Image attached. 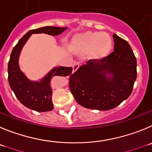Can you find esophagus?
<instances>
[{"instance_id":"obj_1","label":"esophagus","mask_w":152,"mask_h":152,"mask_svg":"<svg viewBox=\"0 0 152 152\" xmlns=\"http://www.w3.org/2000/svg\"><path fill=\"white\" fill-rule=\"evenodd\" d=\"M79 63H75V64L73 65V73H75V72H76V71L79 69Z\"/></svg>"}]
</instances>
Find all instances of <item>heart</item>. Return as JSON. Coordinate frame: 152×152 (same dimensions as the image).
Instances as JSON below:
<instances>
[{
  "label": "heart",
  "instance_id": "1",
  "mask_svg": "<svg viewBox=\"0 0 152 152\" xmlns=\"http://www.w3.org/2000/svg\"><path fill=\"white\" fill-rule=\"evenodd\" d=\"M71 48L79 54L88 53L90 59L102 61L109 56L113 49V41L107 32H87L73 37Z\"/></svg>",
  "mask_w": 152,
  "mask_h": 152
}]
</instances>
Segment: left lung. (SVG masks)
Listing matches in <instances>:
<instances>
[{
    "label": "left lung",
    "mask_w": 152,
    "mask_h": 152,
    "mask_svg": "<svg viewBox=\"0 0 152 152\" xmlns=\"http://www.w3.org/2000/svg\"><path fill=\"white\" fill-rule=\"evenodd\" d=\"M114 51L102 61L89 60L69 78L75 100L88 109H113L129 98L136 79V57L129 43L113 35Z\"/></svg>",
    "instance_id": "8db88e82"
}]
</instances>
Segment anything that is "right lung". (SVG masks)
I'll return each mask as SVG.
<instances>
[{
    "label": "right lung",
    "instance_id": "obj_1",
    "mask_svg": "<svg viewBox=\"0 0 152 152\" xmlns=\"http://www.w3.org/2000/svg\"><path fill=\"white\" fill-rule=\"evenodd\" d=\"M66 28L67 27L45 26L30 30L23 35L12 50L8 62V81L10 86L17 99L24 106L31 110L38 112L53 110L54 105L51 99L52 88L50 87V82L54 76L72 75L73 68L56 66L40 81H32L26 77L20 68L19 58L22 49L32 34L45 33L56 36L61 35Z\"/></svg>",
    "mask_w": 152,
    "mask_h": 152
}]
</instances>
